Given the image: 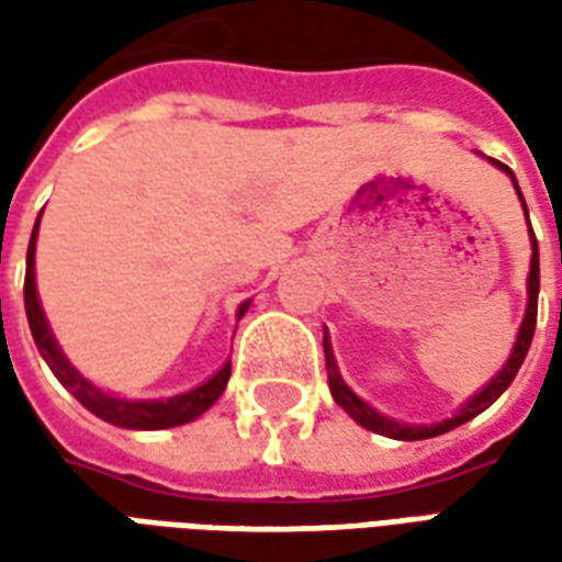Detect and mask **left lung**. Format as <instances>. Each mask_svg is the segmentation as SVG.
<instances>
[{
  "instance_id": "8db88e82",
  "label": "left lung",
  "mask_w": 562,
  "mask_h": 562,
  "mask_svg": "<svg viewBox=\"0 0 562 562\" xmlns=\"http://www.w3.org/2000/svg\"><path fill=\"white\" fill-rule=\"evenodd\" d=\"M503 171H508V177L515 180V173L508 165L503 161H496ZM518 186V180H515ZM520 195V189H518ZM524 201V195H520ZM527 210V204H524ZM532 234V228H530ZM527 292H530V304H527V316H524V325H520V334H518V342H515V349H512V358L506 361V367L491 379V385H484L475 397H472L463 409H460L454 418H448L442 424H430V427H409V424H401L394 422V418H385V415H379L376 409H370L361 397H355L352 391L346 389V382L340 379L337 373V364H334V355H330V346H328V337H325V367H328V389L334 394V401L340 403L346 413L352 415L355 422L367 427V430H373V434H382V436H391V439H430V436H439V434H448V430H454L460 427L463 422H470L475 418L479 413H484L491 403L503 394V391L512 385V379L518 376L520 364H524V358L530 352V342H532V334H536V313H539V244H536V234H532V261H530V280H527Z\"/></svg>"
}]
</instances>
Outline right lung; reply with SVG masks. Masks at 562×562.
I'll list each match as a JSON object with an SVG mask.
<instances>
[{
  "instance_id": "right-lung-1",
  "label": "right lung",
  "mask_w": 562,
  "mask_h": 562,
  "mask_svg": "<svg viewBox=\"0 0 562 562\" xmlns=\"http://www.w3.org/2000/svg\"><path fill=\"white\" fill-rule=\"evenodd\" d=\"M35 234H38V222L32 228L30 249H26V282H23V301H26V318H30L32 340L38 346V352L47 361V367L54 370V376L92 415H99L102 422L116 424V427H128V430H161V427H177V424L192 422V418L207 413L210 406L220 401L222 391L228 385V376H232V361L222 367L216 376L207 379L204 385H198L195 391H186V394H177V397H168V401H120V397L104 394V391H99L95 385H90L87 379L80 376L78 370L66 361V355L59 352L54 334L47 328L42 304H38V292H35ZM246 306L249 304L240 306L237 316H244Z\"/></svg>"
}]
</instances>
